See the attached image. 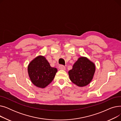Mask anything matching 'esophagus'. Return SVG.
<instances>
[{
	"label": "esophagus",
	"mask_w": 121,
	"mask_h": 121,
	"mask_svg": "<svg viewBox=\"0 0 121 121\" xmlns=\"http://www.w3.org/2000/svg\"><path fill=\"white\" fill-rule=\"evenodd\" d=\"M59 69H62V70H65V69H66V67L64 66H63L62 65H60L59 66Z\"/></svg>",
	"instance_id": "1"
}]
</instances>
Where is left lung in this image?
<instances>
[{"mask_svg":"<svg viewBox=\"0 0 121 121\" xmlns=\"http://www.w3.org/2000/svg\"><path fill=\"white\" fill-rule=\"evenodd\" d=\"M95 72V66L87 58L80 57L76 62L73 69L69 71V78L78 86H86L93 79Z\"/></svg>","mask_w":121,"mask_h":121,"instance_id":"left-lung-1","label":"left lung"}]
</instances>
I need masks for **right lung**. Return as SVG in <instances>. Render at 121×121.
I'll list each match as a JSON object with an SVG mask.
<instances>
[{
  "instance_id": "1",
  "label": "right lung",
  "mask_w": 121,
  "mask_h": 121,
  "mask_svg": "<svg viewBox=\"0 0 121 121\" xmlns=\"http://www.w3.org/2000/svg\"><path fill=\"white\" fill-rule=\"evenodd\" d=\"M57 69L51 67L45 57H37L28 66L29 78L33 84L38 87L44 88L53 80Z\"/></svg>"
}]
</instances>
